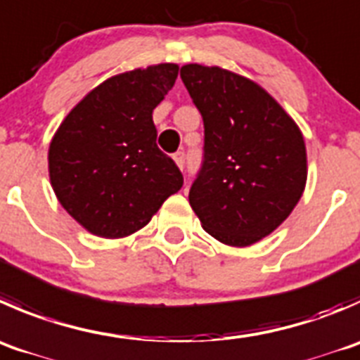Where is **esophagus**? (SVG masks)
Returning <instances> with one entry per match:
<instances>
[{"instance_id":"esophagus-1","label":"esophagus","mask_w":360,"mask_h":360,"mask_svg":"<svg viewBox=\"0 0 360 360\" xmlns=\"http://www.w3.org/2000/svg\"><path fill=\"white\" fill-rule=\"evenodd\" d=\"M184 160H186V156H184L183 151H177L176 155H174V162H176V165L179 167V169H183L184 167Z\"/></svg>"}]
</instances>
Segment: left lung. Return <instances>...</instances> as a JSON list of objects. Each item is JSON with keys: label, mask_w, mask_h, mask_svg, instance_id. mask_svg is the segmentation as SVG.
Returning <instances> with one entry per match:
<instances>
[{"label": "left lung", "mask_w": 360, "mask_h": 360, "mask_svg": "<svg viewBox=\"0 0 360 360\" xmlns=\"http://www.w3.org/2000/svg\"><path fill=\"white\" fill-rule=\"evenodd\" d=\"M204 120V162L190 205L202 229L229 246H250L288 218L308 179L295 121L251 79L219 66H181Z\"/></svg>", "instance_id": "left-lung-1"}]
</instances>
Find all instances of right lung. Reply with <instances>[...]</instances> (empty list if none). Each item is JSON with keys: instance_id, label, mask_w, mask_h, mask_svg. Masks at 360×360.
I'll return each mask as SVG.
<instances>
[{"instance_id": "right-lung-1", "label": "right lung", "mask_w": 360, "mask_h": 360, "mask_svg": "<svg viewBox=\"0 0 360 360\" xmlns=\"http://www.w3.org/2000/svg\"><path fill=\"white\" fill-rule=\"evenodd\" d=\"M179 66L160 63L103 80L59 124L49 177L65 211L87 232L120 239L151 221L183 174L156 146L153 110Z\"/></svg>"}]
</instances>
